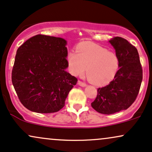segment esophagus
<instances>
[{"label":"esophagus","mask_w":152,"mask_h":152,"mask_svg":"<svg viewBox=\"0 0 152 152\" xmlns=\"http://www.w3.org/2000/svg\"><path fill=\"white\" fill-rule=\"evenodd\" d=\"M78 85H79L80 86H82V87L86 86V83H83V82H82V81H78Z\"/></svg>","instance_id":"esophagus-1"}]
</instances>
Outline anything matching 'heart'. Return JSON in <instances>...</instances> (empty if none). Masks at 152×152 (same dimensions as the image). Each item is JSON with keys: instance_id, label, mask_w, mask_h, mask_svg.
<instances>
[{"instance_id": "obj_1", "label": "heart", "mask_w": 152, "mask_h": 152, "mask_svg": "<svg viewBox=\"0 0 152 152\" xmlns=\"http://www.w3.org/2000/svg\"><path fill=\"white\" fill-rule=\"evenodd\" d=\"M76 53L71 52L67 61L71 74L83 76L86 69L88 81L96 86H105L115 78L119 69V60L115 53L94 44H80Z\"/></svg>"}]
</instances>
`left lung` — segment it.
<instances>
[{
  "label": "left lung",
  "instance_id": "obj_1",
  "mask_svg": "<svg viewBox=\"0 0 152 152\" xmlns=\"http://www.w3.org/2000/svg\"><path fill=\"white\" fill-rule=\"evenodd\" d=\"M115 49L119 69L114 79L98 88L91 106L101 114L110 115L127 110L136 100L142 81V68L136 47L127 39L115 37L109 41Z\"/></svg>",
  "mask_w": 152,
  "mask_h": 152
}]
</instances>
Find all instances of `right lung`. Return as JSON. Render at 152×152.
<instances>
[{
  "label": "right lung",
  "instance_id": "add662e5",
  "mask_svg": "<svg viewBox=\"0 0 152 152\" xmlns=\"http://www.w3.org/2000/svg\"><path fill=\"white\" fill-rule=\"evenodd\" d=\"M66 44L63 38L37 34L18 49L12 83L20 101L29 110L52 113L64 106L78 81L66 71Z\"/></svg>",
  "mask_w": 152,
  "mask_h": 152
}]
</instances>
